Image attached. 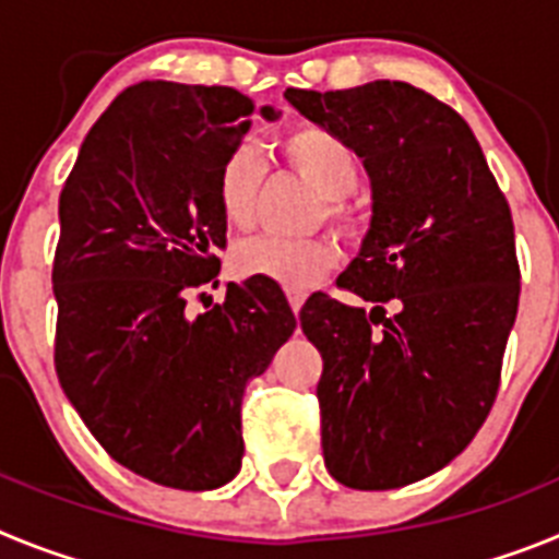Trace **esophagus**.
Returning <instances> with one entry per match:
<instances>
[{
  "instance_id": "1",
  "label": "esophagus",
  "mask_w": 559,
  "mask_h": 559,
  "mask_svg": "<svg viewBox=\"0 0 559 559\" xmlns=\"http://www.w3.org/2000/svg\"><path fill=\"white\" fill-rule=\"evenodd\" d=\"M305 299H308V294H305V290H288V302H290V310H294V313H299V310H302Z\"/></svg>"
}]
</instances>
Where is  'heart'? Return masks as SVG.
I'll return each instance as SVG.
<instances>
[{"label": "heart", "mask_w": 559, "mask_h": 559, "mask_svg": "<svg viewBox=\"0 0 559 559\" xmlns=\"http://www.w3.org/2000/svg\"><path fill=\"white\" fill-rule=\"evenodd\" d=\"M280 156L324 199V218L341 231L358 226L347 195L360 179V162L347 140L322 126H294L280 136ZM263 167L251 151H235L218 176L221 215L235 229H246L254 218V201ZM235 271L240 276H260L288 290H305L319 283L338 263V249L324 237H251L235 249Z\"/></svg>", "instance_id": "b5f03b06"}]
</instances>
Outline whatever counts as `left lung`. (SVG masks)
Segmentation results:
<instances>
[{"label": "left lung", "mask_w": 559, "mask_h": 559, "mask_svg": "<svg viewBox=\"0 0 559 559\" xmlns=\"http://www.w3.org/2000/svg\"><path fill=\"white\" fill-rule=\"evenodd\" d=\"M285 97L347 140L372 181V224L338 285L374 308L313 294L299 322L324 360L330 476L394 490L456 459L496 403L521 296L512 212L471 126L423 88L374 81Z\"/></svg>", "instance_id": "8db88e82"}]
</instances>
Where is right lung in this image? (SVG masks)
<instances>
[{
	"instance_id": "1",
	"label": "right lung",
	"mask_w": 559,
	"mask_h": 559,
	"mask_svg": "<svg viewBox=\"0 0 559 559\" xmlns=\"http://www.w3.org/2000/svg\"><path fill=\"white\" fill-rule=\"evenodd\" d=\"M251 111L229 86L133 83L88 131L58 201L61 389L114 462L173 490L237 476L246 383L296 328L283 290L254 276L195 319L185 310L221 271L218 176Z\"/></svg>"
}]
</instances>
